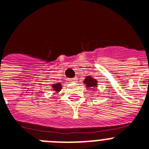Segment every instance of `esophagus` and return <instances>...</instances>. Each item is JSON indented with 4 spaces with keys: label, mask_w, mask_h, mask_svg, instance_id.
I'll return each mask as SVG.
<instances>
[{
    "label": "esophagus",
    "mask_w": 149,
    "mask_h": 149,
    "mask_svg": "<svg viewBox=\"0 0 149 149\" xmlns=\"http://www.w3.org/2000/svg\"><path fill=\"white\" fill-rule=\"evenodd\" d=\"M77 77H73V78L72 79H69V81H71V82H76L77 81Z\"/></svg>",
    "instance_id": "obj_1"
}]
</instances>
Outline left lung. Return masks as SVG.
<instances>
[{
	"label": "left lung",
	"mask_w": 149,
	"mask_h": 149,
	"mask_svg": "<svg viewBox=\"0 0 149 149\" xmlns=\"http://www.w3.org/2000/svg\"><path fill=\"white\" fill-rule=\"evenodd\" d=\"M84 83L86 84V86L89 88H95L97 87V81H95V79L92 78L91 77H86V78L84 80Z\"/></svg>",
	"instance_id": "1"
}]
</instances>
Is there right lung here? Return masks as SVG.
<instances>
[{
  "label": "right lung",
  "mask_w": 149,
  "mask_h": 149,
  "mask_svg": "<svg viewBox=\"0 0 149 149\" xmlns=\"http://www.w3.org/2000/svg\"><path fill=\"white\" fill-rule=\"evenodd\" d=\"M54 89L55 91H60V89H61V84H56L53 86Z\"/></svg>",
  "instance_id": "add662e5"
}]
</instances>
